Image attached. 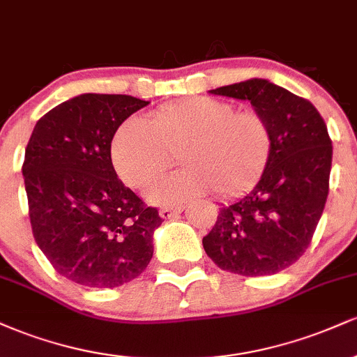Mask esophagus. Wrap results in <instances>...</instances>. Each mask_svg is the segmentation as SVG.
I'll return each mask as SVG.
<instances>
[{"label":"esophagus","mask_w":357,"mask_h":357,"mask_svg":"<svg viewBox=\"0 0 357 357\" xmlns=\"http://www.w3.org/2000/svg\"><path fill=\"white\" fill-rule=\"evenodd\" d=\"M183 204H176V206H165L159 210V215L162 216V218L167 220V218H173V216L179 215V213L183 211Z\"/></svg>","instance_id":"1"}]
</instances>
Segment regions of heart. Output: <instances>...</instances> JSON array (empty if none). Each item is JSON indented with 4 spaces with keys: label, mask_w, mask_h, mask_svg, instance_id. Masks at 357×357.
I'll return each instance as SVG.
<instances>
[{
    "label": "heart",
    "mask_w": 357,
    "mask_h": 357,
    "mask_svg": "<svg viewBox=\"0 0 357 357\" xmlns=\"http://www.w3.org/2000/svg\"><path fill=\"white\" fill-rule=\"evenodd\" d=\"M272 147V127L261 112L236 110L213 97H190L159 105L147 121L122 122L112 137L110 159L122 181L144 188L178 154L186 167L146 191L153 203L174 204L213 190L220 198L248 191L264 174Z\"/></svg>",
    "instance_id": "obj_1"
}]
</instances>
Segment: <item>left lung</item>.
Listing matches in <instances>:
<instances>
[{
	"label": "left lung",
	"mask_w": 357,
	"mask_h": 357,
	"mask_svg": "<svg viewBox=\"0 0 357 357\" xmlns=\"http://www.w3.org/2000/svg\"><path fill=\"white\" fill-rule=\"evenodd\" d=\"M248 100L267 117L272 155L250 195L220 208L203 238L221 270L245 277L272 275L305 253L321 220L333 165V141L319 110L307 99L264 79L211 90Z\"/></svg>",
	"instance_id": "1"
}]
</instances>
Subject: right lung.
Here are the masks:
<instances>
[{
  "instance_id": "right-lung-1",
  "label": "right lung",
  "mask_w": 357,
  "mask_h": 357,
  "mask_svg": "<svg viewBox=\"0 0 357 357\" xmlns=\"http://www.w3.org/2000/svg\"><path fill=\"white\" fill-rule=\"evenodd\" d=\"M149 102L84 93L36 122L22 166L36 245L52 267L79 285L119 287L144 272L162 223L114 171L119 126Z\"/></svg>"
}]
</instances>
